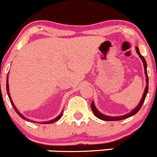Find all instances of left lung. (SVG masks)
Returning <instances> with one entry per match:
<instances>
[{"label":"left lung","instance_id":"left-lung-1","mask_svg":"<svg viewBox=\"0 0 157 157\" xmlns=\"http://www.w3.org/2000/svg\"><path fill=\"white\" fill-rule=\"evenodd\" d=\"M135 49H136V52H137V55H139V57L140 58V59H141L142 61H143L144 67V74H145V76H146V83H147L146 87H145V90H144V92L143 96H142V98H141V99H140V102H139L138 105H137V106H136L134 109H133L132 111H131L129 113L125 114V115H119V116H109V115H104V114L101 113V112H99V111L97 109H96V105H95L94 102L93 101V102H91L92 111H93V114H94V115H96V116L98 118H99V119L103 120V121H120V120L125 119V118H129V117L133 116V115H135L136 113H137V112H139V110L140 109V108H141L142 105H143L144 102V100H145V98H146V96H147V92H148V86H148V82H149V80H148V76H147L146 60H145V58H144V57L142 56L141 55H140V51H139V48H137V47H136Z\"/></svg>","mask_w":157,"mask_h":157}]
</instances>
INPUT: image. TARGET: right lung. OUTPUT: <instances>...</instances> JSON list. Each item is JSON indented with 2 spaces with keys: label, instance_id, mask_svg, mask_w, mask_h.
Returning a JSON list of instances; mask_svg holds the SVG:
<instances>
[{
  "label": "right lung",
  "instance_id": "right-lung-1",
  "mask_svg": "<svg viewBox=\"0 0 157 157\" xmlns=\"http://www.w3.org/2000/svg\"><path fill=\"white\" fill-rule=\"evenodd\" d=\"M7 95H8L9 99H10V103L12 104V105H13V107L14 110H15V111H16V112H17V113L18 114V115H19V116H20V117H21V118H23V119L26 120V121H32V122H34V123H36V121H31V120H29V118H26V117H24V116H23V115H22V114L20 113V112H19V110H18V109H17V108H16L15 105H14V104H13V101H12V99H11V97H10V91H9V84H8V74H7ZM63 112H64V110H63L62 112H61V114H60V115H58V117H56V118H54L53 120H50V121H43V122H41V124H52V123L55 122V121H58V120H59L60 118H61V116H62ZM37 123H39V124H40V122H37Z\"/></svg>",
  "mask_w": 157,
  "mask_h": 157
}]
</instances>
